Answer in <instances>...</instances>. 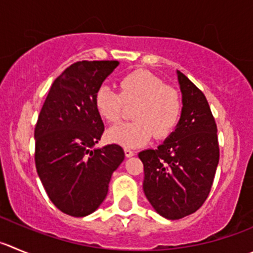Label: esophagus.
I'll return each mask as SVG.
<instances>
[{"label": "esophagus", "mask_w": 253, "mask_h": 253, "mask_svg": "<svg viewBox=\"0 0 253 253\" xmlns=\"http://www.w3.org/2000/svg\"><path fill=\"white\" fill-rule=\"evenodd\" d=\"M124 153H125V156H126V158H131V156H134V154H135L133 150H130V149H128V148L124 149Z\"/></svg>", "instance_id": "obj_1"}]
</instances>
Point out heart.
<instances>
[{"label": "heart", "mask_w": 253, "mask_h": 253, "mask_svg": "<svg viewBox=\"0 0 253 253\" xmlns=\"http://www.w3.org/2000/svg\"><path fill=\"white\" fill-rule=\"evenodd\" d=\"M138 102L133 112L134 122H124L108 130L107 138L124 148H136L148 143L155 133L165 138L171 133L181 113V99L171 86L144 69L126 74L119 81V92L102 85L95 93L97 112L107 122L122 117L124 103Z\"/></svg>", "instance_id": "obj_1"}]
</instances>
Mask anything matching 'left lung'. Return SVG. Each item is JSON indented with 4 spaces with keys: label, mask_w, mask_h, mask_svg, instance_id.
Wrapping results in <instances>:
<instances>
[{
    "label": "left lung",
    "mask_w": 253,
    "mask_h": 253,
    "mask_svg": "<svg viewBox=\"0 0 253 253\" xmlns=\"http://www.w3.org/2000/svg\"><path fill=\"white\" fill-rule=\"evenodd\" d=\"M176 73L182 94L176 129L156 149L139 153L144 194L156 212L169 220L203 206L220 159L217 126L206 97L185 74Z\"/></svg>",
    "instance_id": "obj_1"
}]
</instances>
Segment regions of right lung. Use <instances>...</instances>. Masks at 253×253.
Returning <instances> with one entry per match:
<instances>
[{
    "mask_svg": "<svg viewBox=\"0 0 253 253\" xmlns=\"http://www.w3.org/2000/svg\"><path fill=\"white\" fill-rule=\"evenodd\" d=\"M118 61H82L53 82L35 128L38 176L54 206L74 217L94 212L104 201L112 174L124 160L117 144L93 146L104 124L95 93Z\"/></svg>",
    "mask_w": 253,
    "mask_h": 253,
    "instance_id": "add662e5",
    "label": "right lung"
}]
</instances>
